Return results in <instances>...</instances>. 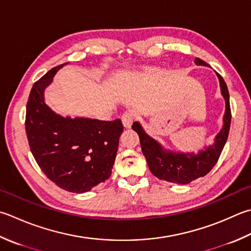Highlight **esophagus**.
<instances>
[{
    "label": "esophagus",
    "instance_id": "obj_1",
    "mask_svg": "<svg viewBox=\"0 0 251 251\" xmlns=\"http://www.w3.org/2000/svg\"><path fill=\"white\" fill-rule=\"evenodd\" d=\"M135 120V114L134 112H125L124 114L122 116V122H123V125H124L126 128H129L131 126L132 122Z\"/></svg>",
    "mask_w": 251,
    "mask_h": 251
}]
</instances>
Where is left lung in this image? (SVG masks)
<instances>
[{"label":"left lung","instance_id":"left-lung-1","mask_svg":"<svg viewBox=\"0 0 251 251\" xmlns=\"http://www.w3.org/2000/svg\"><path fill=\"white\" fill-rule=\"evenodd\" d=\"M195 63L197 65L209 66V64L198 57H196ZM217 75L220 81L221 93L225 100L223 127L215 136L213 145L204 148V150H201L199 153H183V152L165 150L158 141L146 134L138 122H135L132 124V129L139 136L142 153L145 155L151 173L155 177L170 181V183L186 185L207 175L217 164L221 152L226 144L230 127V119H232L227 86L222 76L219 75L218 73Z\"/></svg>","mask_w":251,"mask_h":251}]
</instances>
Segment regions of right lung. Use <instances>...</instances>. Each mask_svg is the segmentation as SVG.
Wrapping results in <instances>:
<instances>
[{
	"label": "right lung",
	"mask_w": 251,
	"mask_h": 251,
	"mask_svg": "<svg viewBox=\"0 0 251 251\" xmlns=\"http://www.w3.org/2000/svg\"><path fill=\"white\" fill-rule=\"evenodd\" d=\"M65 64L33 83L25 125L31 153L47 177L64 190L80 194L111 176L124 126L120 119L63 117L46 104L44 90Z\"/></svg>",
	"instance_id": "add662e5"
}]
</instances>
